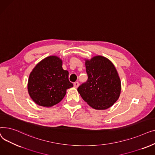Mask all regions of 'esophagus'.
I'll use <instances>...</instances> for the list:
<instances>
[{
	"label": "esophagus",
	"mask_w": 155,
	"mask_h": 155,
	"mask_svg": "<svg viewBox=\"0 0 155 155\" xmlns=\"http://www.w3.org/2000/svg\"><path fill=\"white\" fill-rule=\"evenodd\" d=\"M73 85H74V87L75 88H77L78 87V85H79V83H78V82H75Z\"/></svg>",
	"instance_id": "obj_1"
}]
</instances>
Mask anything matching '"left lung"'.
<instances>
[{
    "label": "left lung",
    "mask_w": 155,
    "mask_h": 155,
    "mask_svg": "<svg viewBox=\"0 0 155 155\" xmlns=\"http://www.w3.org/2000/svg\"><path fill=\"white\" fill-rule=\"evenodd\" d=\"M85 67L88 79L78 87V93L95 109L109 108L119 99L121 90L114 65L105 57L97 56L86 60Z\"/></svg>",
    "instance_id": "1"
}]
</instances>
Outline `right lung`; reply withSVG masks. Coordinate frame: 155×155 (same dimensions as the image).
Wrapping results in <instances>:
<instances>
[{"label": "right lung", "mask_w": 155, "mask_h": 155, "mask_svg": "<svg viewBox=\"0 0 155 155\" xmlns=\"http://www.w3.org/2000/svg\"><path fill=\"white\" fill-rule=\"evenodd\" d=\"M73 86L68 79V71L62 68V61L55 56L41 61L30 73L28 92L33 101L43 107L59 103Z\"/></svg>", "instance_id": "right-lung-1"}]
</instances>
